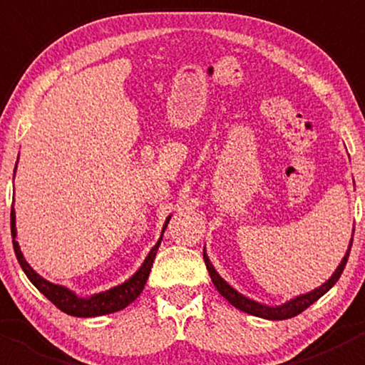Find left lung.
<instances>
[{
  "label": "left lung",
  "mask_w": 365,
  "mask_h": 365,
  "mask_svg": "<svg viewBox=\"0 0 365 365\" xmlns=\"http://www.w3.org/2000/svg\"><path fill=\"white\" fill-rule=\"evenodd\" d=\"M351 242H353V238H351ZM351 242H349V247H348V251H346V256L342 257L341 264H339V267H337V270L334 272L332 277H330L329 281L325 282V284H322V286H319V288L312 289L311 293H305V295H300V297L293 298V300L286 302V304L275 305V307H268V305L257 304V302L251 300V298L240 295V293H238L237 289L231 288V286L227 284V282L224 281V279L220 277L219 274H217L215 268L212 267V263H210L208 256H206L205 251H203V259H205L206 268H208L210 277H212L213 286H215L217 292H219L220 295L226 298V300L230 302L231 305H235V307L240 309V311L247 312V314L257 316V318H264V319H288V318H293V316L300 314L302 311H305V309H307L309 305L314 304V302L318 300V298H322L327 292H329L330 288H332L334 284H336L337 281H339L342 270H344V267H346V261H348L349 251H351Z\"/></svg>",
  "instance_id": "8db88e82"
}]
</instances>
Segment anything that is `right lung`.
<instances>
[{"instance_id":"add662e5","label":"right lung","mask_w":365,"mask_h":365,"mask_svg":"<svg viewBox=\"0 0 365 365\" xmlns=\"http://www.w3.org/2000/svg\"><path fill=\"white\" fill-rule=\"evenodd\" d=\"M14 175H16V171H14ZM169 219H171V217L165 219L164 230L168 227ZM10 227H12V242H14V251H16L17 261H19L21 268H23L24 274L28 275L29 281L35 284V288L38 289L43 297L49 298V300L53 302L60 311L67 312L70 316H77V318H93V316L111 314V312L121 311V309H125L127 305H130L135 298L141 295L143 288H145L146 281H148L150 270H152L153 259H155L157 249H159L160 240H162L160 237V240L157 242L155 247H153L148 256H146L145 263L141 264V268H139V270L135 272L128 281H125L123 284L114 286V288L108 289V292H102L98 293V295H93L90 298H79L76 293H72L70 289L63 288V286L53 284V282L40 277V275L36 274L28 263H26L23 252H21L19 249V244H17L16 240L17 231H16V212H14V208H12V213H10ZM164 230H162V233H164Z\"/></svg>"}]
</instances>
